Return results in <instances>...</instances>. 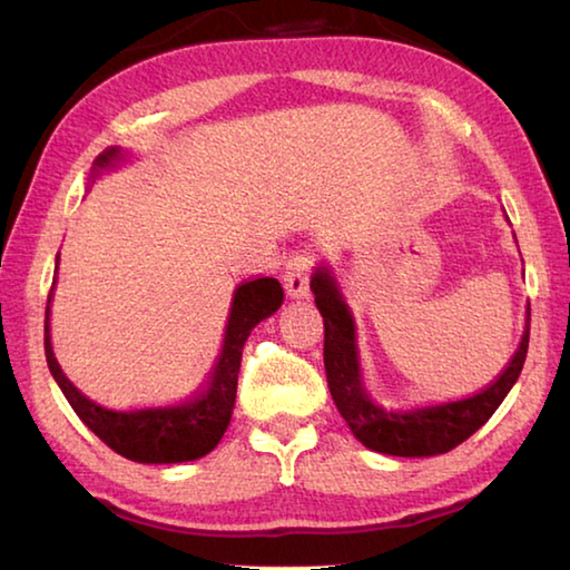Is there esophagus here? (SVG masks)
I'll list each match as a JSON object with an SVG mask.
<instances>
[{"label": "esophagus", "mask_w": 570, "mask_h": 570, "mask_svg": "<svg viewBox=\"0 0 570 570\" xmlns=\"http://www.w3.org/2000/svg\"><path fill=\"white\" fill-rule=\"evenodd\" d=\"M316 262V254L312 248H296L286 262V272H284V286L286 294L294 298L308 296V272Z\"/></svg>", "instance_id": "34e87169"}]
</instances>
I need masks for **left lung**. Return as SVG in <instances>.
<instances>
[{
    "mask_svg": "<svg viewBox=\"0 0 570 570\" xmlns=\"http://www.w3.org/2000/svg\"><path fill=\"white\" fill-rule=\"evenodd\" d=\"M314 302L324 316V370L332 400L364 448L397 458L442 455L480 430L505 400L523 370L530 336V314L518 352L505 372L468 400L430 404L414 410H387L366 394L356 362L354 322L336 288L330 268H316L312 276Z\"/></svg>",
    "mask_w": 570,
    "mask_h": 570,
    "instance_id": "obj_1",
    "label": "left lung"
}]
</instances>
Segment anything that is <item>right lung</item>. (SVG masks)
Instances as JSON below:
<instances>
[{
	"label": "right lung",
	"mask_w": 570,
	"mask_h": 570,
	"mask_svg": "<svg viewBox=\"0 0 570 570\" xmlns=\"http://www.w3.org/2000/svg\"><path fill=\"white\" fill-rule=\"evenodd\" d=\"M120 158L118 148H108L95 158V170L110 168L112 160ZM52 298V288H50ZM50 298L45 308V354L50 364L52 377L60 384L67 402L72 404L88 428L105 445L132 462H150V465H166V462H188L208 455L214 450L230 422L234 412L240 352L254 326L272 316L284 302V288L272 276L246 278L236 288L234 306H230L224 350L210 372L206 387L193 394L190 400L166 407H135V410H108L102 404L75 387L65 377L60 364L55 360L50 344Z\"/></svg>",
	"instance_id": "obj_1"
}]
</instances>
